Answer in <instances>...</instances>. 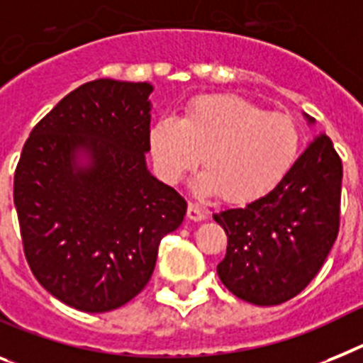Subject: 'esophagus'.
Here are the masks:
<instances>
[{
  "instance_id": "34e87169",
  "label": "esophagus",
  "mask_w": 363,
  "mask_h": 363,
  "mask_svg": "<svg viewBox=\"0 0 363 363\" xmlns=\"http://www.w3.org/2000/svg\"><path fill=\"white\" fill-rule=\"evenodd\" d=\"M186 216H188V219H191V221H203V219H206L208 212H206L205 208H201V206L190 203V205H188V210H186Z\"/></svg>"
}]
</instances>
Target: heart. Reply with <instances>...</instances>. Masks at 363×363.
Returning <instances> with one entry per match:
<instances>
[{
  "label": "heart",
  "instance_id": "1",
  "mask_svg": "<svg viewBox=\"0 0 363 363\" xmlns=\"http://www.w3.org/2000/svg\"><path fill=\"white\" fill-rule=\"evenodd\" d=\"M299 129L290 116L266 112L236 96H201L179 121L164 118L149 133V149L164 181L179 182L199 162L191 188L249 203L284 181L299 155Z\"/></svg>",
  "mask_w": 363,
  "mask_h": 363
}]
</instances>
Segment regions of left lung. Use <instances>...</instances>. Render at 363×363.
<instances>
[{
	"instance_id": "8db88e82",
	"label": "left lung",
	"mask_w": 363,
	"mask_h": 363,
	"mask_svg": "<svg viewBox=\"0 0 363 363\" xmlns=\"http://www.w3.org/2000/svg\"><path fill=\"white\" fill-rule=\"evenodd\" d=\"M304 120L315 123L308 114ZM342 177V160L321 133L279 186L243 208L214 214L227 234V255L218 264L225 288L257 306L301 294L337 238Z\"/></svg>"
}]
</instances>
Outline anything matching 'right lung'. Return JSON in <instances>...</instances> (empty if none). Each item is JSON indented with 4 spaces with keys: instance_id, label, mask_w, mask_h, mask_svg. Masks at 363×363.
<instances>
[{
    "instance_id": "add662e5",
    "label": "right lung",
    "mask_w": 363,
    "mask_h": 363,
    "mask_svg": "<svg viewBox=\"0 0 363 363\" xmlns=\"http://www.w3.org/2000/svg\"><path fill=\"white\" fill-rule=\"evenodd\" d=\"M153 84L97 79L75 88L27 138L14 206L33 275L81 312L120 308L153 275L186 201L151 175Z\"/></svg>"
}]
</instances>
